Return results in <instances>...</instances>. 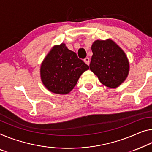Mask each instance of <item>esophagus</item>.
<instances>
[{
	"label": "esophagus",
	"mask_w": 152,
	"mask_h": 152,
	"mask_svg": "<svg viewBox=\"0 0 152 152\" xmlns=\"http://www.w3.org/2000/svg\"><path fill=\"white\" fill-rule=\"evenodd\" d=\"M83 61H84V62L86 63V64H88V65H89V64H90V58H84L83 59Z\"/></svg>",
	"instance_id": "esophagus-1"
}]
</instances>
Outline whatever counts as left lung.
<instances>
[{"mask_svg":"<svg viewBox=\"0 0 152 152\" xmlns=\"http://www.w3.org/2000/svg\"><path fill=\"white\" fill-rule=\"evenodd\" d=\"M90 69L100 83L110 88L120 86L128 77L130 65L124 52L111 39L92 43Z\"/></svg>","mask_w":152,"mask_h":152,"instance_id":"left-lung-1","label":"left lung"}]
</instances>
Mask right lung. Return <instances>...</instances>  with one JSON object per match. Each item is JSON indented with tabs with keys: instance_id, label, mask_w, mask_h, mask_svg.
Masks as SVG:
<instances>
[{
	"instance_id": "right-lung-1",
	"label": "right lung",
	"mask_w": 152,
	"mask_h": 152,
	"mask_svg": "<svg viewBox=\"0 0 152 152\" xmlns=\"http://www.w3.org/2000/svg\"><path fill=\"white\" fill-rule=\"evenodd\" d=\"M89 66L65 43L56 45L42 62L41 79L46 89L54 94H67Z\"/></svg>"
}]
</instances>
